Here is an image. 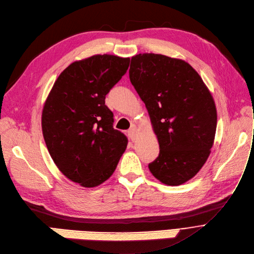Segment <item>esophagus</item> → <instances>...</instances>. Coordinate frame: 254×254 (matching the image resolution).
<instances>
[{"label":"esophagus","mask_w":254,"mask_h":254,"mask_svg":"<svg viewBox=\"0 0 254 254\" xmlns=\"http://www.w3.org/2000/svg\"><path fill=\"white\" fill-rule=\"evenodd\" d=\"M136 128L134 127V126H132L129 130H128V136L130 137V139L131 140H135V138H136Z\"/></svg>","instance_id":"34e87169"}]
</instances>
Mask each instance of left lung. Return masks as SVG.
<instances>
[{
  "label": "left lung",
  "instance_id": "left-lung-1",
  "mask_svg": "<svg viewBox=\"0 0 254 254\" xmlns=\"http://www.w3.org/2000/svg\"><path fill=\"white\" fill-rule=\"evenodd\" d=\"M129 78L160 145L148 169L167 186L187 183L203 167L214 142L217 113L209 89L183 59L155 53L132 56Z\"/></svg>",
  "mask_w": 254,
  "mask_h": 254
}]
</instances>
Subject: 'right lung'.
<instances>
[{"label": "right lung", "mask_w": 254, "mask_h": 254, "mask_svg": "<svg viewBox=\"0 0 254 254\" xmlns=\"http://www.w3.org/2000/svg\"><path fill=\"white\" fill-rule=\"evenodd\" d=\"M129 63L111 54L74 62L59 74L44 103L42 131L49 154L64 176L84 188L109 180L127 147L104 99Z\"/></svg>", "instance_id": "1"}]
</instances>
